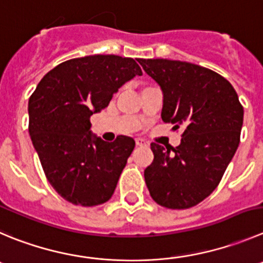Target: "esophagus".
I'll use <instances>...</instances> for the list:
<instances>
[{
  "instance_id": "esophagus-1",
  "label": "esophagus",
  "mask_w": 263,
  "mask_h": 263,
  "mask_svg": "<svg viewBox=\"0 0 263 263\" xmlns=\"http://www.w3.org/2000/svg\"><path fill=\"white\" fill-rule=\"evenodd\" d=\"M136 145L137 146H146L148 144H146L143 139H136Z\"/></svg>"
}]
</instances>
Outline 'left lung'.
<instances>
[{
    "label": "left lung",
    "instance_id": "left-lung-1",
    "mask_svg": "<svg viewBox=\"0 0 263 263\" xmlns=\"http://www.w3.org/2000/svg\"><path fill=\"white\" fill-rule=\"evenodd\" d=\"M137 62L161 85L162 120L184 129L176 148L151 144L146 187L158 205L190 209L218 187L239 146L244 109L231 83L213 70L181 61Z\"/></svg>",
    "mask_w": 263,
    "mask_h": 263
}]
</instances>
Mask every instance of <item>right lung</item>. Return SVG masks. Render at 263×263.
<instances>
[{
    "label": "right lung",
    "mask_w": 263,
    "mask_h": 263,
    "mask_svg": "<svg viewBox=\"0 0 263 263\" xmlns=\"http://www.w3.org/2000/svg\"><path fill=\"white\" fill-rule=\"evenodd\" d=\"M135 75L143 72L132 58H73L49 71L29 97L32 144L48 181L67 202L96 206L111 198L135 140L93 137L89 118Z\"/></svg>",
    "instance_id": "1"
}]
</instances>
